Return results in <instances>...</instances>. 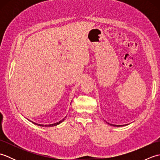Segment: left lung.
<instances>
[{"label":"left lung","instance_id":"8db88e82","mask_svg":"<svg viewBox=\"0 0 160 160\" xmlns=\"http://www.w3.org/2000/svg\"><path fill=\"white\" fill-rule=\"evenodd\" d=\"M107 124H110V125H111V126H113V127H123V126H124V125H115V124H109L108 123V122H106Z\"/></svg>","mask_w":160,"mask_h":160}]
</instances>
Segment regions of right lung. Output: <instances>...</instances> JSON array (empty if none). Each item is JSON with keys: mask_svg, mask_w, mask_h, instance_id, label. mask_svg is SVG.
<instances>
[{"mask_svg": "<svg viewBox=\"0 0 160 160\" xmlns=\"http://www.w3.org/2000/svg\"><path fill=\"white\" fill-rule=\"evenodd\" d=\"M64 119H62V120H60V121H59L58 122H56V123H54V124H48V125H44V124H37V123H36V122H32V121H31V120H29L30 122H32V123H33L34 124H36V125H38V126H40V127H44V126H45V127H53V126H56V125H58V124H60V123H62V122L64 121Z\"/></svg>", "mask_w": 160, "mask_h": 160, "instance_id": "right-lung-1", "label": "right lung"}]
</instances>
